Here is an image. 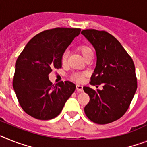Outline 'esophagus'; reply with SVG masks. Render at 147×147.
I'll use <instances>...</instances> for the list:
<instances>
[{
    "label": "esophagus",
    "instance_id": "1",
    "mask_svg": "<svg viewBox=\"0 0 147 147\" xmlns=\"http://www.w3.org/2000/svg\"><path fill=\"white\" fill-rule=\"evenodd\" d=\"M76 89H77V90L78 92H82L83 91V86L80 84H77L76 85Z\"/></svg>",
    "mask_w": 147,
    "mask_h": 147
}]
</instances>
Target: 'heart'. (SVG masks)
Segmentation results:
<instances>
[{"mask_svg":"<svg viewBox=\"0 0 147 147\" xmlns=\"http://www.w3.org/2000/svg\"><path fill=\"white\" fill-rule=\"evenodd\" d=\"M79 51L81 53V55H83V57H84V59L88 57L89 55H91V54H93L92 52V50L91 49V48H90L87 45H81L79 47ZM68 58V52L67 51H65L63 52V54L62 55V57H61V60H62L63 63H66V60ZM85 76L84 73H75L72 75V78H73L75 81H78V82H81L84 80V78Z\"/></svg>","mask_w":147,"mask_h":147,"instance_id":"obj_1","label":"heart"}]
</instances>
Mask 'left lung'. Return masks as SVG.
I'll return each instance as SVG.
<instances>
[{
	"label": "left lung",
	"mask_w": 147,
	"mask_h": 147,
	"mask_svg": "<svg viewBox=\"0 0 147 147\" xmlns=\"http://www.w3.org/2000/svg\"><path fill=\"white\" fill-rule=\"evenodd\" d=\"M81 34L96 52V66L90 84L103 85L102 90L83 87L90 96L85 114L93 123L108 124L124 115L136 92L134 62L120 42L108 32L87 29Z\"/></svg>",
	"instance_id": "8db88e82"
}]
</instances>
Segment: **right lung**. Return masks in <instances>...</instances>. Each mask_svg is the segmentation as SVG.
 I'll return each instance as SVG.
<instances>
[{
  "instance_id": "obj_1",
  "label": "right lung",
  "mask_w": 147,
  "mask_h": 147,
  "mask_svg": "<svg viewBox=\"0 0 147 147\" xmlns=\"http://www.w3.org/2000/svg\"><path fill=\"white\" fill-rule=\"evenodd\" d=\"M80 28H56L32 38L16 63L13 88L22 109L36 119L48 120L58 116L76 84L61 81L53 85L49 75L62 67V55Z\"/></svg>"
}]
</instances>
